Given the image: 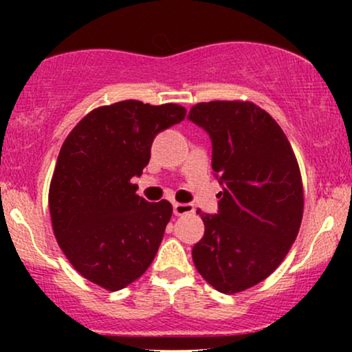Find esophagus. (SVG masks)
<instances>
[{
    "instance_id": "obj_1",
    "label": "esophagus",
    "mask_w": 352,
    "mask_h": 352,
    "mask_svg": "<svg viewBox=\"0 0 352 352\" xmlns=\"http://www.w3.org/2000/svg\"><path fill=\"white\" fill-rule=\"evenodd\" d=\"M193 205L192 204H173V215L175 217H182V215H188V213H193Z\"/></svg>"
}]
</instances>
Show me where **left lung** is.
I'll return each instance as SVG.
<instances>
[{
    "label": "left lung",
    "instance_id": "1",
    "mask_svg": "<svg viewBox=\"0 0 352 352\" xmlns=\"http://www.w3.org/2000/svg\"><path fill=\"white\" fill-rule=\"evenodd\" d=\"M188 120L212 140V168L223 187L215 215H200L205 233L193 263L217 292H243L268 278L296 240L300 167L276 120L253 102H200Z\"/></svg>",
    "mask_w": 352,
    "mask_h": 352
}]
</instances>
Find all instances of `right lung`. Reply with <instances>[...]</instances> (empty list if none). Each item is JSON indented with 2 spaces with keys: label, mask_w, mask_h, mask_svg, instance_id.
Masks as SVG:
<instances>
[{
  "label": "right lung",
  "mask_w": 352,
  "mask_h": 352,
  "mask_svg": "<svg viewBox=\"0 0 352 352\" xmlns=\"http://www.w3.org/2000/svg\"><path fill=\"white\" fill-rule=\"evenodd\" d=\"M177 104L122 100L94 109L60 147L50 187L52 230L89 281L122 289L151 266L172 217L167 200L135 193L157 134L184 120Z\"/></svg>",
  "instance_id": "add662e5"
}]
</instances>
